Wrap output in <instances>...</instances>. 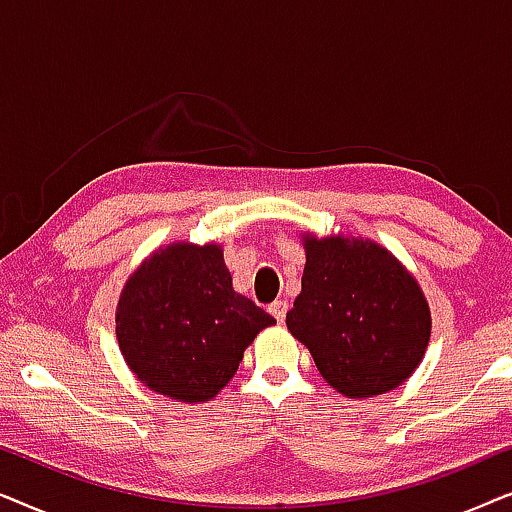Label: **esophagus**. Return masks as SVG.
I'll list each match as a JSON object with an SVG mask.
<instances>
[{
  "label": "esophagus",
  "mask_w": 512,
  "mask_h": 512,
  "mask_svg": "<svg viewBox=\"0 0 512 512\" xmlns=\"http://www.w3.org/2000/svg\"><path fill=\"white\" fill-rule=\"evenodd\" d=\"M286 312H289V303H286V300H275V303L270 305V314L279 321V324L286 319Z\"/></svg>",
  "instance_id": "esophagus-1"
}]
</instances>
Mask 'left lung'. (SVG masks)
<instances>
[{
  "instance_id": "1",
  "label": "left lung",
  "mask_w": 512,
  "mask_h": 512,
  "mask_svg": "<svg viewBox=\"0 0 512 512\" xmlns=\"http://www.w3.org/2000/svg\"><path fill=\"white\" fill-rule=\"evenodd\" d=\"M303 291L286 326L324 380L349 398L391 391L422 361L431 335L424 293L375 242L305 237Z\"/></svg>"
}]
</instances>
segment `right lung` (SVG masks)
Returning a JSON list of instances; mask_svg holds the SVG:
<instances>
[{
    "label": "right lung",
    "instance_id": "obj_1",
    "mask_svg": "<svg viewBox=\"0 0 512 512\" xmlns=\"http://www.w3.org/2000/svg\"><path fill=\"white\" fill-rule=\"evenodd\" d=\"M275 324L233 291L216 244H172L128 279L118 300V347L144 387L186 403L214 398L258 331Z\"/></svg>",
    "mask_w": 512,
    "mask_h": 512
}]
</instances>
